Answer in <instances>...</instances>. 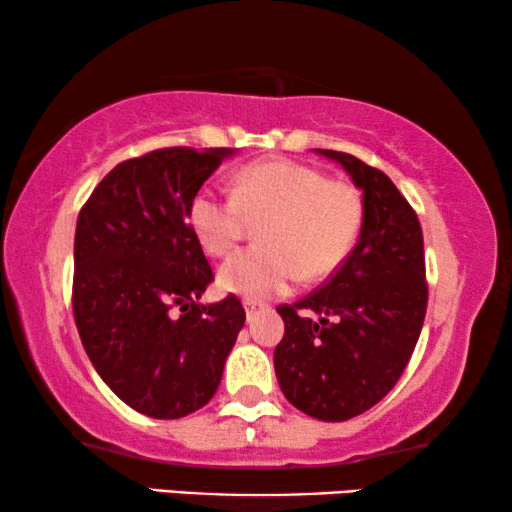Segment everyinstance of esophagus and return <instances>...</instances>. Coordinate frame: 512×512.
I'll list each match as a JSON object with an SVG mask.
<instances>
[{"instance_id": "esophagus-1", "label": "esophagus", "mask_w": 512, "mask_h": 512, "mask_svg": "<svg viewBox=\"0 0 512 512\" xmlns=\"http://www.w3.org/2000/svg\"><path fill=\"white\" fill-rule=\"evenodd\" d=\"M244 310H247V321L256 317V312L263 310V303H256V300H244Z\"/></svg>"}]
</instances>
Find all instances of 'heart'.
<instances>
[{
    "mask_svg": "<svg viewBox=\"0 0 512 512\" xmlns=\"http://www.w3.org/2000/svg\"><path fill=\"white\" fill-rule=\"evenodd\" d=\"M258 223V247L228 258L219 270L223 291L268 298L298 277L317 282L340 268L363 223L359 188L328 179L317 167L289 158L256 160L233 179V195L195 193L188 209L202 249L226 256L242 240L247 219Z\"/></svg>",
    "mask_w": 512,
    "mask_h": 512,
    "instance_id": "obj_1",
    "label": "heart"
}]
</instances>
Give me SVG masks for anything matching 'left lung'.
Listing matches in <instances>:
<instances>
[{
  "instance_id": "8db88e82",
  "label": "left lung",
  "mask_w": 512,
  "mask_h": 512,
  "mask_svg": "<svg viewBox=\"0 0 512 512\" xmlns=\"http://www.w3.org/2000/svg\"><path fill=\"white\" fill-rule=\"evenodd\" d=\"M314 151L340 163L361 188V235L321 289L277 307L284 338L275 373L286 401L305 415L345 422L380 403L415 352L429 300L424 237L387 174L349 153Z\"/></svg>"
}]
</instances>
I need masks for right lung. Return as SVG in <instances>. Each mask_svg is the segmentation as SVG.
<instances>
[{
	"label": "right lung",
	"instance_id": "right-lung-1",
	"mask_svg": "<svg viewBox=\"0 0 512 512\" xmlns=\"http://www.w3.org/2000/svg\"><path fill=\"white\" fill-rule=\"evenodd\" d=\"M228 156L172 146L123 160L76 221L72 307L83 349L146 417L179 419L209 403L247 319L233 293L198 303L214 272L188 223L195 193Z\"/></svg>",
	"mask_w": 512,
	"mask_h": 512
}]
</instances>
